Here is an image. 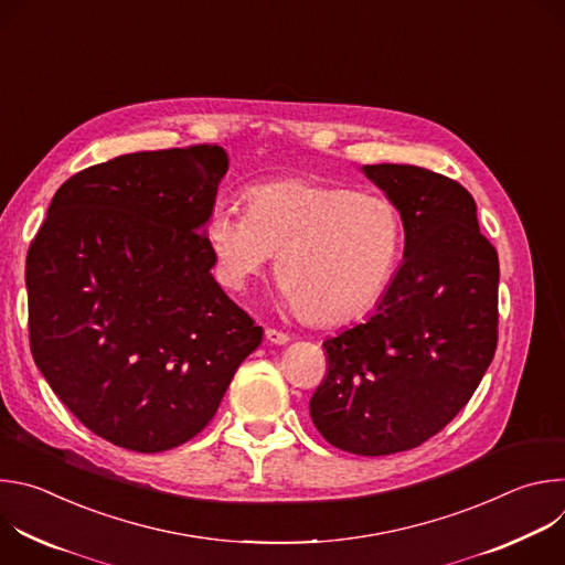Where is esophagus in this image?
Listing matches in <instances>:
<instances>
[{
    "label": "esophagus",
    "mask_w": 565,
    "mask_h": 565,
    "mask_svg": "<svg viewBox=\"0 0 565 565\" xmlns=\"http://www.w3.org/2000/svg\"><path fill=\"white\" fill-rule=\"evenodd\" d=\"M266 340H268L270 344L284 347V344L290 342V335H286V333H281V331H275V329H266Z\"/></svg>",
    "instance_id": "34e87169"
}]
</instances>
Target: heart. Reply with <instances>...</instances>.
<instances>
[{
    "label": "heart",
    "mask_w": 565,
    "mask_h": 565,
    "mask_svg": "<svg viewBox=\"0 0 565 565\" xmlns=\"http://www.w3.org/2000/svg\"><path fill=\"white\" fill-rule=\"evenodd\" d=\"M203 234L230 290H244L279 253L284 301L319 327L366 312L388 286L402 248L399 212L386 196L306 177L250 188L246 210L216 205Z\"/></svg>",
    "instance_id": "b5f03b06"
}]
</instances>
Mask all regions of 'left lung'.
<instances>
[{"mask_svg":"<svg viewBox=\"0 0 565 565\" xmlns=\"http://www.w3.org/2000/svg\"><path fill=\"white\" fill-rule=\"evenodd\" d=\"M360 172L397 207L405 253L375 312L324 342L310 418L338 449L388 456L451 423L492 364L499 255L456 181L416 166Z\"/></svg>","mask_w":565,"mask_h":565,"instance_id":"8db88e82","label":"left lung"}]
</instances>
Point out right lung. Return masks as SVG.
<instances>
[{"instance_id":"right-lung-1","label":"right lung","mask_w":565,"mask_h":565,"mask_svg":"<svg viewBox=\"0 0 565 565\" xmlns=\"http://www.w3.org/2000/svg\"><path fill=\"white\" fill-rule=\"evenodd\" d=\"M221 147L136 151L71 177L26 257L38 369L96 436L179 447L216 414L262 327L216 284L203 234Z\"/></svg>"}]
</instances>
